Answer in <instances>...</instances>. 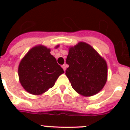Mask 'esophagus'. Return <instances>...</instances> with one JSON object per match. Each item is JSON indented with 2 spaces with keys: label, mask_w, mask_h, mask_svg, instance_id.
<instances>
[{
  "label": "esophagus",
  "mask_w": 130,
  "mask_h": 130,
  "mask_svg": "<svg viewBox=\"0 0 130 130\" xmlns=\"http://www.w3.org/2000/svg\"><path fill=\"white\" fill-rule=\"evenodd\" d=\"M62 67H63V70H64V71H65V70H66V68H67V65L64 64V65H62Z\"/></svg>",
  "instance_id": "1"
}]
</instances>
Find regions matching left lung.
<instances>
[{"instance_id": "8db88e82", "label": "left lung", "mask_w": 130, "mask_h": 130, "mask_svg": "<svg viewBox=\"0 0 130 130\" xmlns=\"http://www.w3.org/2000/svg\"><path fill=\"white\" fill-rule=\"evenodd\" d=\"M65 75L73 90L84 96H91L103 88L107 79L106 61L88 44L80 42L69 47Z\"/></svg>"}]
</instances>
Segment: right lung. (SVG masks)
I'll return each instance as SVG.
<instances>
[{
  "label": "right lung",
  "instance_id": "obj_1",
  "mask_svg": "<svg viewBox=\"0 0 130 130\" xmlns=\"http://www.w3.org/2000/svg\"><path fill=\"white\" fill-rule=\"evenodd\" d=\"M50 52L51 49L42 45L36 46L28 51L19 63V82L31 94L40 95L46 92L64 73Z\"/></svg>",
  "mask_w": 130,
  "mask_h": 130
}]
</instances>
